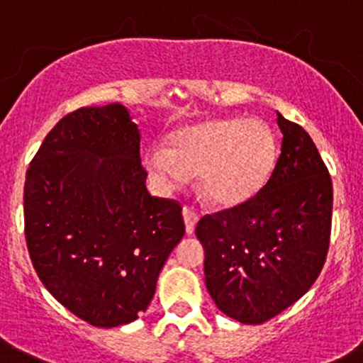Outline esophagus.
Here are the masks:
<instances>
[{"label": "esophagus", "instance_id": "34e87169", "mask_svg": "<svg viewBox=\"0 0 363 363\" xmlns=\"http://www.w3.org/2000/svg\"><path fill=\"white\" fill-rule=\"evenodd\" d=\"M182 218H184L186 233H188V235H191V233L195 232L196 223H199V214H196V212H193L191 208H184V211H182Z\"/></svg>", "mask_w": 363, "mask_h": 363}]
</instances>
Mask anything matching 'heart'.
<instances>
[{
	"instance_id": "heart-1",
	"label": "heart",
	"mask_w": 363,
	"mask_h": 363,
	"mask_svg": "<svg viewBox=\"0 0 363 363\" xmlns=\"http://www.w3.org/2000/svg\"><path fill=\"white\" fill-rule=\"evenodd\" d=\"M277 156L276 137L263 121L223 117L172 133L167 149L145 152V167L163 193L184 188L199 174V189L214 207L250 202L267 184Z\"/></svg>"
}]
</instances>
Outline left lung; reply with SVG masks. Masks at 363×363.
Instances as JSON below:
<instances>
[{"label": "left lung", "mask_w": 363, "mask_h": 363, "mask_svg": "<svg viewBox=\"0 0 363 363\" xmlns=\"http://www.w3.org/2000/svg\"><path fill=\"white\" fill-rule=\"evenodd\" d=\"M281 156L250 202L205 216V286L223 314L259 325L307 294L330 242L332 181L303 128L277 112Z\"/></svg>", "instance_id": "8db88e82"}]
</instances>
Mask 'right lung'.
<instances>
[{"label":"right lung","mask_w":363,"mask_h":363,"mask_svg":"<svg viewBox=\"0 0 363 363\" xmlns=\"http://www.w3.org/2000/svg\"><path fill=\"white\" fill-rule=\"evenodd\" d=\"M140 130L121 104L68 113L26 174L24 228L43 286L94 327L131 323L184 237L181 205L155 199Z\"/></svg>","instance_id":"right-lung-1"}]
</instances>
